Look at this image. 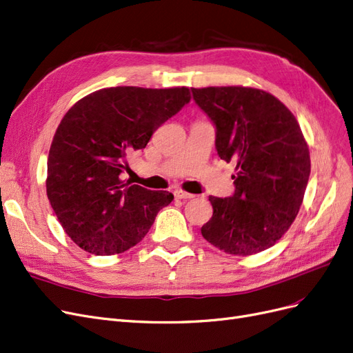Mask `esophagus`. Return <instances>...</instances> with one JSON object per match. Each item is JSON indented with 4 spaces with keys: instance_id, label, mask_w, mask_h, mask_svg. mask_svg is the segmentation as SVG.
Instances as JSON below:
<instances>
[{
    "instance_id": "esophagus-1",
    "label": "esophagus",
    "mask_w": 353,
    "mask_h": 353,
    "mask_svg": "<svg viewBox=\"0 0 353 353\" xmlns=\"http://www.w3.org/2000/svg\"><path fill=\"white\" fill-rule=\"evenodd\" d=\"M175 197H176V199H179V200H188V199H192L194 196H192V194H190V192L176 190V191H175Z\"/></svg>"
}]
</instances>
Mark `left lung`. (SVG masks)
I'll use <instances>...</instances> for the list:
<instances>
[{
    "label": "left lung",
    "instance_id": "1",
    "mask_svg": "<svg viewBox=\"0 0 353 353\" xmlns=\"http://www.w3.org/2000/svg\"><path fill=\"white\" fill-rule=\"evenodd\" d=\"M216 127L221 159L236 165L234 196H210L201 235L228 254L273 247L294 223L311 172L308 144L296 118L273 94L228 86L191 89Z\"/></svg>",
    "mask_w": 353,
    "mask_h": 353
}]
</instances>
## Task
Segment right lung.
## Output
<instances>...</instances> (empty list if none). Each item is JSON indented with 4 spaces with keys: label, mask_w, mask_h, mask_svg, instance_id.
Masks as SVG:
<instances>
[{
    "label": "right lung",
    "mask_w": 353,
    "mask_h": 353,
    "mask_svg": "<svg viewBox=\"0 0 353 353\" xmlns=\"http://www.w3.org/2000/svg\"><path fill=\"white\" fill-rule=\"evenodd\" d=\"M191 99L188 88L119 86L84 96L61 119L48 156L46 194L65 234L88 252H124L174 200L121 179L127 157Z\"/></svg>",
    "instance_id": "1"
}]
</instances>
